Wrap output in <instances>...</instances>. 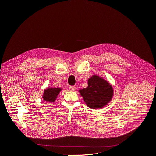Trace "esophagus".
<instances>
[{"instance_id": "1", "label": "esophagus", "mask_w": 156, "mask_h": 156, "mask_svg": "<svg viewBox=\"0 0 156 156\" xmlns=\"http://www.w3.org/2000/svg\"><path fill=\"white\" fill-rule=\"evenodd\" d=\"M69 89H70V90H76V87H74V86H69Z\"/></svg>"}]
</instances>
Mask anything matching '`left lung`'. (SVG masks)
I'll use <instances>...</instances> for the list:
<instances>
[{
    "instance_id": "obj_1",
    "label": "left lung",
    "mask_w": 156,
    "mask_h": 156,
    "mask_svg": "<svg viewBox=\"0 0 156 156\" xmlns=\"http://www.w3.org/2000/svg\"><path fill=\"white\" fill-rule=\"evenodd\" d=\"M79 92L86 104L90 108L105 106L113 96L112 85L97 75L90 77L88 80L87 87L80 89Z\"/></svg>"
}]
</instances>
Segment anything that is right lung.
<instances>
[{
	"label": "right lung",
	"mask_w": 156,
	"mask_h": 156,
	"mask_svg": "<svg viewBox=\"0 0 156 156\" xmlns=\"http://www.w3.org/2000/svg\"><path fill=\"white\" fill-rule=\"evenodd\" d=\"M61 90L60 88H48L45 89L42 96L44 100L51 103L54 102Z\"/></svg>",
	"instance_id": "1"
}]
</instances>
